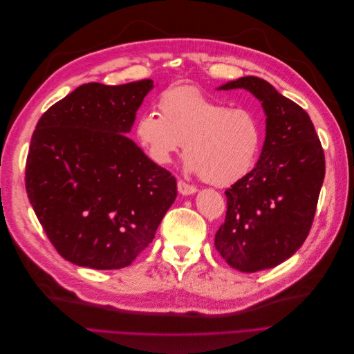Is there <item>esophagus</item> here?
I'll list each match as a JSON object with an SVG mask.
<instances>
[{"label": "esophagus", "mask_w": 354, "mask_h": 354, "mask_svg": "<svg viewBox=\"0 0 354 354\" xmlns=\"http://www.w3.org/2000/svg\"><path fill=\"white\" fill-rule=\"evenodd\" d=\"M177 189H178L180 194H181V195H185V196H187V195H194L195 192H196V187H195V186L187 185L186 181H183V180H178V181H177Z\"/></svg>", "instance_id": "esophagus-1"}]
</instances>
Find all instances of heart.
<instances>
[{
  "instance_id": "heart-1",
  "label": "heart",
  "mask_w": 354,
  "mask_h": 354,
  "mask_svg": "<svg viewBox=\"0 0 354 354\" xmlns=\"http://www.w3.org/2000/svg\"><path fill=\"white\" fill-rule=\"evenodd\" d=\"M159 112L137 118L136 136L153 162L167 165L181 147L185 165L216 186H226L250 173L264 138L259 113L230 108L192 85L168 88Z\"/></svg>"
}]
</instances>
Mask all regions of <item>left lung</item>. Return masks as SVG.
Returning <instances> with one entry per match:
<instances>
[{
    "instance_id": "8db88e82",
    "label": "left lung",
    "mask_w": 354,
    "mask_h": 354,
    "mask_svg": "<svg viewBox=\"0 0 354 354\" xmlns=\"http://www.w3.org/2000/svg\"><path fill=\"white\" fill-rule=\"evenodd\" d=\"M236 88L261 102L266 140L257 165L224 192L226 220L214 243L233 269L254 273L288 260L308 236L325 178V153L301 106L257 77L218 90Z\"/></svg>"
}]
</instances>
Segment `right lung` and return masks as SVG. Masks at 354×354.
Segmentation results:
<instances>
[{"mask_svg": "<svg viewBox=\"0 0 354 354\" xmlns=\"http://www.w3.org/2000/svg\"><path fill=\"white\" fill-rule=\"evenodd\" d=\"M152 80L84 84L39 118L25 185L63 259L95 270L130 266L177 196L169 171L125 137Z\"/></svg>", "mask_w": 354, "mask_h": 354, "instance_id": "add662e5", "label": "right lung"}]
</instances>
